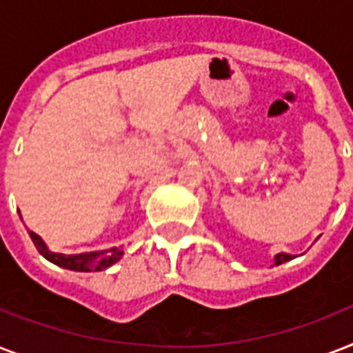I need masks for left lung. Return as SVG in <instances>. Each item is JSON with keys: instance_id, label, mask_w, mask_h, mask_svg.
I'll list each match as a JSON object with an SVG mask.
<instances>
[{"instance_id": "1", "label": "left lung", "mask_w": 353, "mask_h": 353, "mask_svg": "<svg viewBox=\"0 0 353 353\" xmlns=\"http://www.w3.org/2000/svg\"><path fill=\"white\" fill-rule=\"evenodd\" d=\"M293 254H288V252H279V254H274V265H280V263H285L293 260Z\"/></svg>"}]
</instances>
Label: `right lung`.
Returning <instances> with one entry per match:
<instances>
[{
    "mask_svg": "<svg viewBox=\"0 0 353 353\" xmlns=\"http://www.w3.org/2000/svg\"><path fill=\"white\" fill-rule=\"evenodd\" d=\"M30 240L34 241L36 249L41 256L47 258L58 268L69 269V271H79V273H91V271H104L112 268L113 263L119 262L124 254L122 247H112L110 251H93L80 252V254H62V252H52L47 243L41 240L36 232L29 231Z\"/></svg>",
    "mask_w": 353,
    "mask_h": 353,
    "instance_id": "1",
    "label": "right lung"
}]
</instances>
